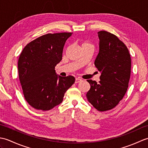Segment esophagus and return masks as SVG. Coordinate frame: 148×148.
I'll return each instance as SVG.
<instances>
[{"label":"esophagus","mask_w":148,"mask_h":148,"mask_svg":"<svg viewBox=\"0 0 148 148\" xmlns=\"http://www.w3.org/2000/svg\"><path fill=\"white\" fill-rule=\"evenodd\" d=\"M82 81L79 78H76V79H75V83H80L81 81Z\"/></svg>","instance_id":"esophagus-1"}]
</instances>
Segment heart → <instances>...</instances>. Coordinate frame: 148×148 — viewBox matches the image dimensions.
Masks as SVG:
<instances>
[{
	"label": "heart",
	"mask_w": 148,
	"mask_h": 148,
	"mask_svg": "<svg viewBox=\"0 0 148 148\" xmlns=\"http://www.w3.org/2000/svg\"><path fill=\"white\" fill-rule=\"evenodd\" d=\"M86 44H87V43H84V44H83V45H86Z\"/></svg>",
	"instance_id": "heart-1"
}]
</instances>
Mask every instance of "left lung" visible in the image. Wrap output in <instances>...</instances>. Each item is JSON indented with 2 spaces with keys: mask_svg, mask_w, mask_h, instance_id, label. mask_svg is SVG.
Here are the masks:
<instances>
[{
  "mask_svg": "<svg viewBox=\"0 0 148 148\" xmlns=\"http://www.w3.org/2000/svg\"><path fill=\"white\" fill-rule=\"evenodd\" d=\"M99 50L94 62L100 72V81H87L90 89L86 98L99 111L112 109L123 98L128 86L131 72V58L125 44L114 34L98 32Z\"/></svg>",
  "mask_w": 148,
  "mask_h": 148,
  "instance_id": "8db88e82",
  "label": "left lung"
}]
</instances>
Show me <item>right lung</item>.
I'll return each instance as SVG.
<instances>
[{"mask_svg": "<svg viewBox=\"0 0 148 148\" xmlns=\"http://www.w3.org/2000/svg\"><path fill=\"white\" fill-rule=\"evenodd\" d=\"M71 33L48 34L29 42L18 60V74L25 99L34 109L48 111L63 101L74 77L56 74L66 40Z\"/></svg>", "mask_w": 148, "mask_h": 148, "instance_id": "1", "label": "right lung"}]
</instances>
